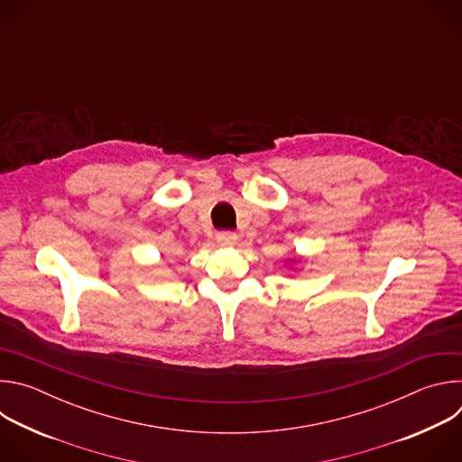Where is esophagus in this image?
<instances>
[{"instance_id":"34e87169","label":"esophagus","mask_w":462,"mask_h":462,"mask_svg":"<svg viewBox=\"0 0 462 462\" xmlns=\"http://www.w3.org/2000/svg\"><path fill=\"white\" fill-rule=\"evenodd\" d=\"M216 239L223 246H234L237 243V236L234 232H219Z\"/></svg>"}]
</instances>
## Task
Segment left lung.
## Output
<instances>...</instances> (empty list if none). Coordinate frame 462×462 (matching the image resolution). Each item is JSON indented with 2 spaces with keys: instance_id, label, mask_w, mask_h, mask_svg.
<instances>
[{
  "instance_id": "8db88e82",
  "label": "left lung",
  "mask_w": 462,
  "mask_h": 462,
  "mask_svg": "<svg viewBox=\"0 0 462 462\" xmlns=\"http://www.w3.org/2000/svg\"><path fill=\"white\" fill-rule=\"evenodd\" d=\"M298 261H301V257H298V259H289V265H291V267L294 269V265H296V263H298Z\"/></svg>"
}]
</instances>
